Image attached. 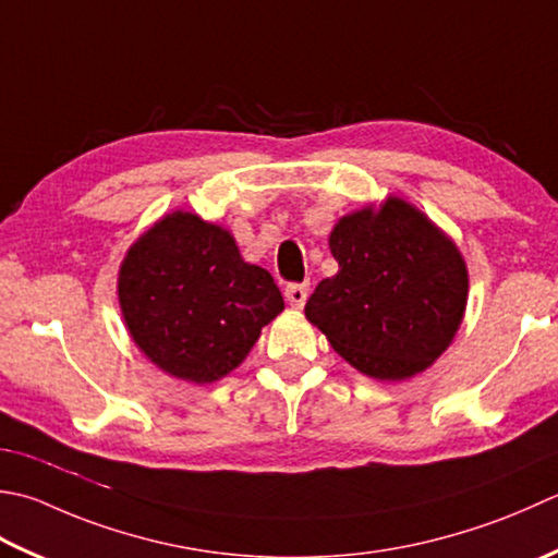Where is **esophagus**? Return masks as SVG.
<instances>
[{
    "mask_svg": "<svg viewBox=\"0 0 558 558\" xmlns=\"http://www.w3.org/2000/svg\"><path fill=\"white\" fill-rule=\"evenodd\" d=\"M307 294H310V286H304V282H290L286 288V300L292 304V307H304V302H307Z\"/></svg>",
    "mask_w": 558,
    "mask_h": 558,
    "instance_id": "esophagus-1",
    "label": "esophagus"
}]
</instances>
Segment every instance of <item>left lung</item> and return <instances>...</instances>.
<instances>
[{"instance_id":"8db88e82","label":"left lung","mask_w":558,"mask_h":558,"mask_svg":"<svg viewBox=\"0 0 558 558\" xmlns=\"http://www.w3.org/2000/svg\"><path fill=\"white\" fill-rule=\"evenodd\" d=\"M329 246L338 272L312 292L307 319L360 373H423L462 324L469 280L460 251L399 198L343 217Z\"/></svg>"}]
</instances>
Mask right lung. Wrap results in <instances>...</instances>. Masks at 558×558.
<instances>
[{
	"label": "right lung",
	"mask_w": 558,
	"mask_h": 558,
	"mask_svg": "<svg viewBox=\"0 0 558 558\" xmlns=\"http://www.w3.org/2000/svg\"><path fill=\"white\" fill-rule=\"evenodd\" d=\"M118 298L140 351L195 385L232 373L286 307L270 272L191 213L163 217L137 239L120 266Z\"/></svg>",
	"instance_id": "1"
}]
</instances>
